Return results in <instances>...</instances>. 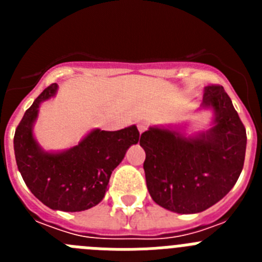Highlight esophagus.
Wrapping results in <instances>:
<instances>
[{
  "label": "esophagus",
  "mask_w": 262,
  "mask_h": 262,
  "mask_svg": "<svg viewBox=\"0 0 262 262\" xmlns=\"http://www.w3.org/2000/svg\"><path fill=\"white\" fill-rule=\"evenodd\" d=\"M147 127H148V123H147V122H145V120H139V122H138L139 133H140V134L144 133L145 129H147Z\"/></svg>",
  "instance_id": "1"
}]
</instances>
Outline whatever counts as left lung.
Wrapping results in <instances>:
<instances>
[{"instance_id":"8db88e82","label":"left lung","mask_w":262,"mask_h":262,"mask_svg":"<svg viewBox=\"0 0 262 262\" xmlns=\"http://www.w3.org/2000/svg\"><path fill=\"white\" fill-rule=\"evenodd\" d=\"M200 110L212 111L209 129L187 134L186 124L151 126L140 136L149 195L177 214L202 212L219 202L244 165L247 133L223 86H206Z\"/></svg>"}]
</instances>
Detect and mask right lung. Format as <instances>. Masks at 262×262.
Listing matches in <instances>:
<instances>
[{
    "mask_svg": "<svg viewBox=\"0 0 262 262\" xmlns=\"http://www.w3.org/2000/svg\"><path fill=\"white\" fill-rule=\"evenodd\" d=\"M57 88L50 85L25 113L14 135V154L23 181L43 205L85 211L103 200L111 173L139 142V131L135 124L119 131L94 128L73 147L46 151L36 142L34 126L40 105L56 96Z\"/></svg>",
    "mask_w": 262,
    "mask_h": 262,
    "instance_id": "1",
    "label": "right lung"
}]
</instances>
